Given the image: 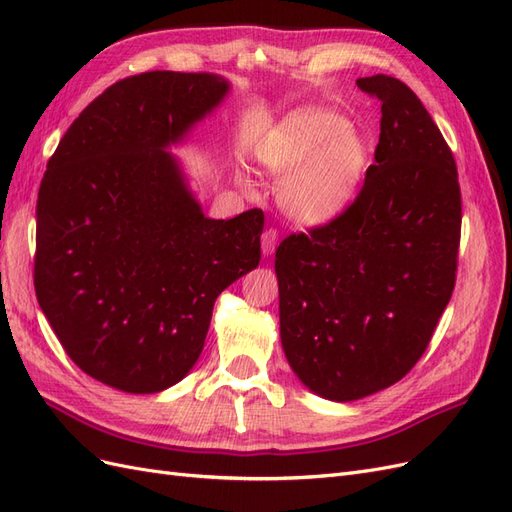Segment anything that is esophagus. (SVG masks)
Masks as SVG:
<instances>
[{"instance_id": "esophagus-1", "label": "esophagus", "mask_w": 512, "mask_h": 512, "mask_svg": "<svg viewBox=\"0 0 512 512\" xmlns=\"http://www.w3.org/2000/svg\"><path fill=\"white\" fill-rule=\"evenodd\" d=\"M277 239H280V235H277L275 228H267L265 232H262V237H260V250H262V254H265V256L275 254Z\"/></svg>"}]
</instances>
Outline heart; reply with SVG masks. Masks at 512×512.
<instances>
[{
	"instance_id": "1",
	"label": "heart",
	"mask_w": 512,
	"mask_h": 512,
	"mask_svg": "<svg viewBox=\"0 0 512 512\" xmlns=\"http://www.w3.org/2000/svg\"><path fill=\"white\" fill-rule=\"evenodd\" d=\"M258 162L280 185V205L301 226H324L354 200L367 168V147L348 121L329 108L290 113L258 147ZM245 192H254L239 177Z\"/></svg>"
}]
</instances>
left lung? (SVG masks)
I'll return each instance as SVG.
<instances>
[{"label": "left lung", "mask_w": 512, "mask_h": 512, "mask_svg": "<svg viewBox=\"0 0 512 512\" xmlns=\"http://www.w3.org/2000/svg\"><path fill=\"white\" fill-rule=\"evenodd\" d=\"M356 85L382 102L363 190L275 252L288 365L331 401L389 389L421 359L451 301L461 232L455 158L423 102L386 74Z\"/></svg>", "instance_id": "8db88e82"}]
</instances>
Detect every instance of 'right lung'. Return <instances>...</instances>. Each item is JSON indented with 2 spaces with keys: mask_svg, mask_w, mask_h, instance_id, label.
Here are the masks:
<instances>
[{
  "mask_svg": "<svg viewBox=\"0 0 512 512\" xmlns=\"http://www.w3.org/2000/svg\"><path fill=\"white\" fill-rule=\"evenodd\" d=\"M228 91L211 72L130 76L74 119L46 164L36 297L70 359L117 391L160 393L188 376L215 299L260 262L262 211L207 218L170 153Z\"/></svg>",
  "mask_w": 512,
  "mask_h": 512,
  "instance_id": "obj_1",
  "label": "right lung"
}]
</instances>
